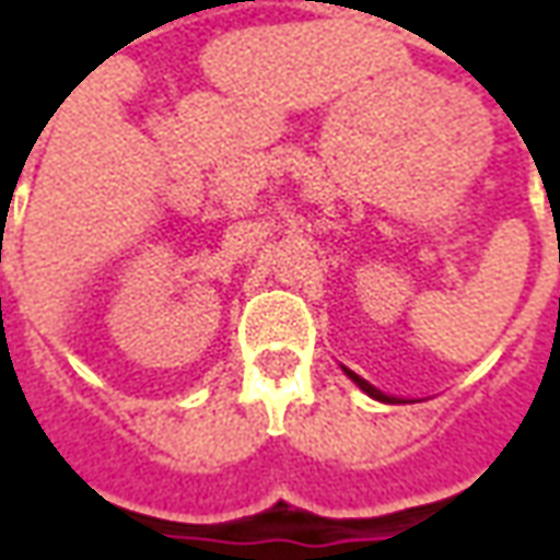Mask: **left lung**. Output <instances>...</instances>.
Masks as SVG:
<instances>
[{"instance_id":"obj_1","label":"left lung","mask_w":560,"mask_h":560,"mask_svg":"<svg viewBox=\"0 0 560 560\" xmlns=\"http://www.w3.org/2000/svg\"><path fill=\"white\" fill-rule=\"evenodd\" d=\"M345 372H348V369H345ZM348 375H351L353 384H357V387H360V389H365V393H369L372 399H377V401H393V399H389V396H384L381 389H375V387H372V384H365V381H363V377H360V375H353V372H348Z\"/></svg>"}]
</instances>
